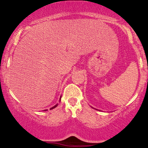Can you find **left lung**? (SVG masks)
I'll use <instances>...</instances> for the list:
<instances>
[{"instance_id":"obj_1","label":"left lung","mask_w":148,"mask_h":148,"mask_svg":"<svg viewBox=\"0 0 148 148\" xmlns=\"http://www.w3.org/2000/svg\"><path fill=\"white\" fill-rule=\"evenodd\" d=\"M92 108H93V107H92ZM96 110H97V109H96Z\"/></svg>"}]
</instances>
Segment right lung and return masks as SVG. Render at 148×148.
I'll return each mask as SVG.
<instances>
[{"label":"right lung","mask_w":148,"mask_h":148,"mask_svg":"<svg viewBox=\"0 0 148 148\" xmlns=\"http://www.w3.org/2000/svg\"><path fill=\"white\" fill-rule=\"evenodd\" d=\"M60 99H61V97H60V100H59V102H60ZM58 103H56V105H55V106H53V107H51V108H50V110H51V109H53V108H56V106H58ZM45 111H47V109H46V110H45Z\"/></svg>","instance_id":"add662e5"}]
</instances>
